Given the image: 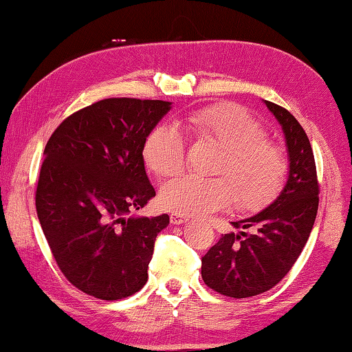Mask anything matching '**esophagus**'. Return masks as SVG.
I'll use <instances>...</instances> for the list:
<instances>
[{"label": "esophagus", "instance_id": "obj_1", "mask_svg": "<svg viewBox=\"0 0 352 352\" xmlns=\"http://www.w3.org/2000/svg\"><path fill=\"white\" fill-rule=\"evenodd\" d=\"M170 221H171V223H175V225H181V223L187 222L188 217L184 216V214H179V213H173L170 216Z\"/></svg>", "mask_w": 352, "mask_h": 352}]
</instances>
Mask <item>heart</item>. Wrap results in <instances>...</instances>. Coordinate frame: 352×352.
Instances as JSON below:
<instances>
[{
    "instance_id": "obj_1",
    "label": "heart",
    "mask_w": 352,
    "mask_h": 352,
    "mask_svg": "<svg viewBox=\"0 0 352 352\" xmlns=\"http://www.w3.org/2000/svg\"><path fill=\"white\" fill-rule=\"evenodd\" d=\"M182 129L196 141L221 148L213 175L199 179L182 176L165 184L159 201L165 210L184 216H204L230 207L256 211L273 201L283 187L288 162L283 150L265 139L261 122L233 104L210 105L190 113ZM147 167L161 177L181 173L185 164V141L171 125H156L142 142Z\"/></svg>"
}]
</instances>
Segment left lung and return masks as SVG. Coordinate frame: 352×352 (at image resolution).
<instances>
[{
	"label": "left lung",
	"mask_w": 352,
	"mask_h": 352,
	"mask_svg": "<svg viewBox=\"0 0 352 352\" xmlns=\"http://www.w3.org/2000/svg\"><path fill=\"white\" fill-rule=\"evenodd\" d=\"M263 102L280 124L287 142V184L267 208L231 222L242 231L222 234L202 257L205 285L234 299L262 294L288 274L307 245L319 208V182L307 133L287 109ZM247 228L255 233L245 234Z\"/></svg>",
	"instance_id": "left-lung-1"
}]
</instances>
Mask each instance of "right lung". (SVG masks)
Here are the masks:
<instances>
[{"mask_svg":"<svg viewBox=\"0 0 352 352\" xmlns=\"http://www.w3.org/2000/svg\"><path fill=\"white\" fill-rule=\"evenodd\" d=\"M171 102L110 98L70 115L44 148L36 213L59 270L82 293L118 300L148 279L168 214L130 216L156 196L142 142Z\"/></svg>","mask_w":352,"mask_h":352,"instance_id":"add662e5","label":"right lung"}]
</instances>
